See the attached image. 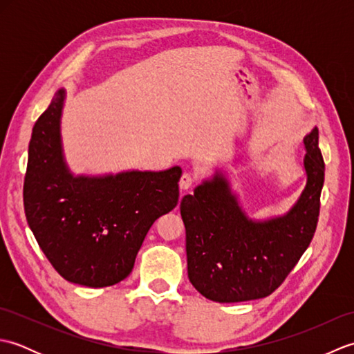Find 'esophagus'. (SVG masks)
Returning a JSON list of instances; mask_svg holds the SVG:
<instances>
[{
	"label": "esophagus",
	"instance_id": "34e87169",
	"mask_svg": "<svg viewBox=\"0 0 354 354\" xmlns=\"http://www.w3.org/2000/svg\"><path fill=\"white\" fill-rule=\"evenodd\" d=\"M193 184H194V176L192 175V173L190 171L183 173L181 179H179V189L189 190Z\"/></svg>",
	"mask_w": 354,
	"mask_h": 354
}]
</instances>
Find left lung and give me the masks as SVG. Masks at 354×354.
Returning <instances> with one entry per match:
<instances>
[{
    "label": "left lung",
    "instance_id": "8db88e82",
    "mask_svg": "<svg viewBox=\"0 0 354 354\" xmlns=\"http://www.w3.org/2000/svg\"><path fill=\"white\" fill-rule=\"evenodd\" d=\"M318 127L307 133L304 190L289 212L252 219L223 169H216L181 199L190 283L216 303L270 295L309 248L319 216L326 165Z\"/></svg>",
    "mask_w": 354,
    "mask_h": 354
}]
</instances>
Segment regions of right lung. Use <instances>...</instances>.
Masks as SVG:
<instances>
[{
    "label": "right lung",
    "mask_w": 354,
    "mask_h": 354,
    "mask_svg": "<svg viewBox=\"0 0 354 354\" xmlns=\"http://www.w3.org/2000/svg\"><path fill=\"white\" fill-rule=\"evenodd\" d=\"M65 97V88L57 89L33 126L26 217L45 257L65 280L106 288L132 272L152 223L176 207L183 170L173 165L160 171L74 175L61 135Z\"/></svg>",
    "instance_id": "obj_1"
}]
</instances>
